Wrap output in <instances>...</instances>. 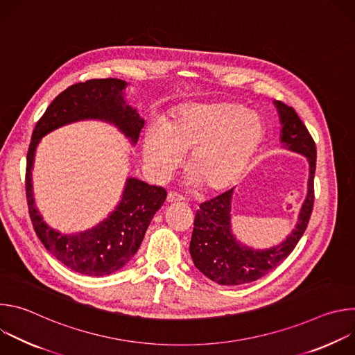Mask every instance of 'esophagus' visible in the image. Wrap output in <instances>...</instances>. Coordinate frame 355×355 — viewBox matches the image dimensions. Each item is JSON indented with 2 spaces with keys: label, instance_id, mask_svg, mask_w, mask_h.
<instances>
[{
  "label": "esophagus",
  "instance_id": "obj_1",
  "mask_svg": "<svg viewBox=\"0 0 355 355\" xmlns=\"http://www.w3.org/2000/svg\"><path fill=\"white\" fill-rule=\"evenodd\" d=\"M167 200H168V202H182V200H185V198H184L182 195H180L178 192L170 191L168 195H167Z\"/></svg>",
  "mask_w": 355,
  "mask_h": 355
}]
</instances>
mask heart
<instances>
[{"mask_svg": "<svg viewBox=\"0 0 355 355\" xmlns=\"http://www.w3.org/2000/svg\"><path fill=\"white\" fill-rule=\"evenodd\" d=\"M264 139L261 118L236 103L191 104L178 108L164 126L147 129L143 156L147 167L166 177L189 153L187 171L205 192L236 184Z\"/></svg>", "mask_w": 355, "mask_h": 355, "instance_id": "heart-1", "label": "heart"}]
</instances>
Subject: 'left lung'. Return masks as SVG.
<instances>
[{
    "instance_id": "left-lung-1",
    "label": "left lung",
    "mask_w": 355,
    "mask_h": 355,
    "mask_svg": "<svg viewBox=\"0 0 355 355\" xmlns=\"http://www.w3.org/2000/svg\"><path fill=\"white\" fill-rule=\"evenodd\" d=\"M282 130L281 143L285 148L308 157V195L299 212L296 227L279 245L267 250H252L236 241L230 230V204L233 188L202 202L195 214L189 252L195 267L220 285L252 282L278 267L296 247L305 233L315 202L316 144L306 126L292 107L274 101Z\"/></svg>"
}]
</instances>
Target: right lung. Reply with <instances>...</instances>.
I'll return each mask as SVG.
<instances>
[{
    "instance_id": "right-lung-1",
    "label": "right lung",
    "mask_w": 355,
    "mask_h": 355,
    "mask_svg": "<svg viewBox=\"0 0 355 355\" xmlns=\"http://www.w3.org/2000/svg\"><path fill=\"white\" fill-rule=\"evenodd\" d=\"M126 87L128 83L118 78L87 80L70 85L53 99L37 121L28 148L25 187L32 226L47 251L66 267L84 275L112 274L136 254L151 219L164 204L167 191L129 178L119 205L110 218L91 230L62 234L49 227L35 208L31 177L35 150L46 133L83 119L111 122L135 144L144 121L136 110L126 105Z\"/></svg>"
}]
</instances>
